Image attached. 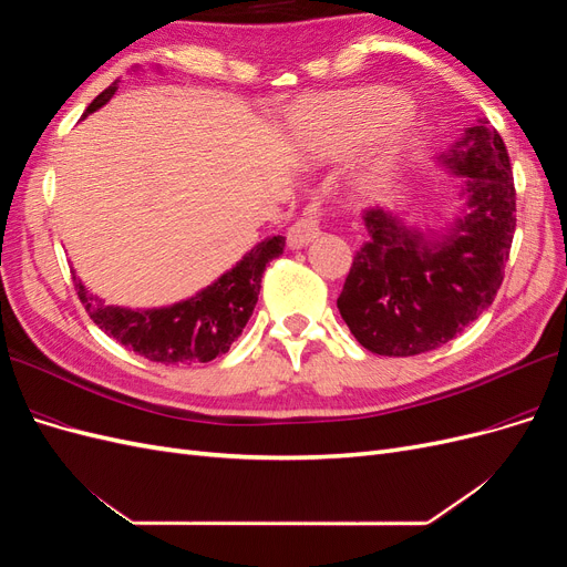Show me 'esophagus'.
<instances>
[{
    "mask_svg": "<svg viewBox=\"0 0 567 567\" xmlns=\"http://www.w3.org/2000/svg\"><path fill=\"white\" fill-rule=\"evenodd\" d=\"M319 234H321V231H319V219H317V215H307V217H300L298 221H293V225H290V229H288V234H286V241H288L290 248L296 250V248L310 246Z\"/></svg>",
    "mask_w": 567,
    "mask_h": 567,
    "instance_id": "obj_1",
    "label": "esophagus"
}]
</instances>
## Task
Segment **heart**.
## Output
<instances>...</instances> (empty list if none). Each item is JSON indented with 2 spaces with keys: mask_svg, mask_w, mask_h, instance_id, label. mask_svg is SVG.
Instances as JSON below:
<instances>
[{
  "mask_svg": "<svg viewBox=\"0 0 567 567\" xmlns=\"http://www.w3.org/2000/svg\"><path fill=\"white\" fill-rule=\"evenodd\" d=\"M406 109V96L390 87L302 99L293 111L298 158L312 165L340 163L379 135L357 184L367 192L381 188L402 173L419 146V125L404 115Z\"/></svg>",
  "mask_w": 567,
  "mask_h": 567,
  "instance_id": "heart-1",
  "label": "heart"
}]
</instances>
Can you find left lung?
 <instances>
[{"mask_svg": "<svg viewBox=\"0 0 567 567\" xmlns=\"http://www.w3.org/2000/svg\"><path fill=\"white\" fill-rule=\"evenodd\" d=\"M461 177L466 208L442 234H423L383 208L364 210L369 241L338 298L340 317L373 354L411 357L458 336L494 302L516 231L508 151L485 117L437 156Z\"/></svg>", "mask_w": 567, "mask_h": 567, "instance_id": "left-lung-1", "label": "left lung"}]
</instances>
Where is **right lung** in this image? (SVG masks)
I'll list each match as a JSON object with an SVG mask.
<instances>
[{"label":"right lung","mask_w":567,"mask_h":567,"mask_svg":"<svg viewBox=\"0 0 567 567\" xmlns=\"http://www.w3.org/2000/svg\"><path fill=\"white\" fill-rule=\"evenodd\" d=\"M115 80L101 92L84 111L82 117L109 104L117 92ZM286 238L269 236L244 255L229 271L198 290L194 298L156 310H127V307L106 305L90 293L84 284L75 279L78 298L101 331L115 338L120 346L134 350L151 362L161 364H192L229 352L231 342L241 336L260 296V281L265 267L284 252Z\"/></svg>","instance_id":"obj_1"}]
</instances>
